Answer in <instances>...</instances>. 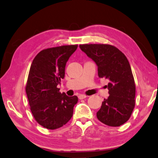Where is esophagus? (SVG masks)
Listing matches in <instances>:
<instances>
[{
	"mask_svg": "<svg viewBox=\"0 0 158 158\" xmlns=\"http://www.w3.org/2000/svg\"><path fill=\"white\" fill-rule=\"evenodd\" d=\"M78 97H79V99H83L86 98L87 96H86V95H84V94H79Z\"/></svg>",
	"mask_w": 158,
	"mask_h": 158,
	"instance_id": "esophagus-1",
	"label": "esophagus"
}]
</instances>
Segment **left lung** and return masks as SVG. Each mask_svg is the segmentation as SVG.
<instances>
[{
    "mask_svg": "<svg viewBox=\"0 0 158 158\" xmlns=\"http://www.w3.org/2000/svg\"><path fill=\"white\" fill-rule=\"evenodd\" d=\"M79 47L97 64L99 77L109 80L110 96L102 102L97 119L108 126L122 125L130 119L135 104V80L127 59L108 44H83Z\"/></svg>",
    "mask_w": 158,
    "mask_h": 158,
    "instance_id": "obj_1",
    "label": "left lung"
}]
</instances>
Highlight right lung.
<instances>
[{"mask_svg": "<svg viewBox=\"0 0 158 158\" xmlns=\"http://www.w3.org/2000/svg\"><path fill=\"white\" fill-rule=\"evenodd\" d=\"M77 45L42 50L33 60L26 92L34 118L44 127L55 130L72 118L77 96L59 92L57 85L64 78L66 62Z\"/></svg>", "mask_w": 158, "mask_h": 158, "instance_id": "right-lung-1", "label": "right lung"}]
</instances>
